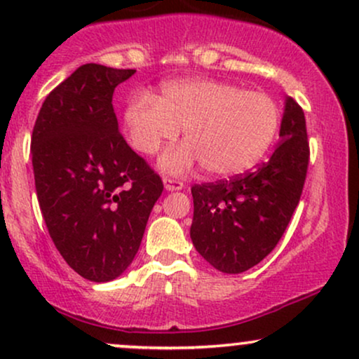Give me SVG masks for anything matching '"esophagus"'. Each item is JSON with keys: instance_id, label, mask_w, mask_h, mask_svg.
<instances>
[{"instance_id": "esophagus-1", "label": "esophagus", "mask_w": 359, "mask_h": 359, "mask_svg": "<svg viewBox=\"0 0 359 359\" xmlns=\"http://www.w3.org/2000/svg\"><path fill=\"white\" fill-rule=\"evenodd\" d=\"M163 185H165L167 191H180V189L185 187L182 180L174 179V177H163Z\"/></svg>"}]
</instances>
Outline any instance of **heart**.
<instances>
[{
  "label": "heart",
  "mask_w": 359,
  "mask_h": 359,
  "mask_svg": "<svg viewBox=\"0 0 359 359\" xmlns=\"http://www.w3.org/2000/svg\"><path fill=\"white\" fill-rule=\"evenodd\" d=\"M128 138L140 154L155 155L184 128L185 145L162 156L168 172L197 162L211 175H234L266 154L280 126L278 102L263 90L212 79H184L162 86L158 97L142 90L125 109Z\"/></svg>",
  "instance_id": "b5f03b06"
}]
</instances>
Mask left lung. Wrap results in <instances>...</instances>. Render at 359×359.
<instances>
[{"label": "left lung", "mask_w": 359, "mask_h": 359, "mask_svg": "<svg viewBox=\"0 0 359 359\" xmlns=\"http://www.w3.org/2000/svg\"><path fill=\"white\" fill-rule=\"evenodd\" d=\"M280 138L270 158L253 170L192 185V243L219 271L241 273L258 265L297 208L311 150L306 116L294 97H287Z\"/></svg>", "instance_id": "1"}]
</instances>
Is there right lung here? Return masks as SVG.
<instances>
[{"mask_svg": "<svg viewBox=\"0 0 359 359\" xmlns=\"http://www.w3.org/2000/svg\"><path fill=\"white\" fill-rule=\"evenodd\" d=\"M135 69L81 65L45 97L34 133L35 191L53 245L90 282L119 277L163 191L118 130L113 94Z\"/></svg>", "mask_w": 359, "mask_h": 359, "instance_id": "obj_1", "label": "right lung"}]
</instances>
